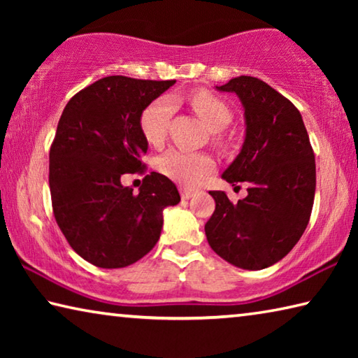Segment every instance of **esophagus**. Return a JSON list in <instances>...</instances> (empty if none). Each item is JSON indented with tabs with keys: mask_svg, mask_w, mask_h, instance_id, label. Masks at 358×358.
<instances>
[{
	"mask_svg": "<svg viewBox=\"0 0 358 358\" xmlns=\"http://www.w3.org/2000/svg\"><path fill=\"white\" fill-rule=\"evenodd\" d=\"M180 196L183 201H187L194 196V189H189V187H180Z\"/></svg>",
	"mask_w": 358,
	"mask_h": 358,
	"instance_id": "obj_1",
	"label": "esophagus"
}]
</instances>
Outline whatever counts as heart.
Listing matches in <instances>:
<instances>
[{
	"instance_id": "heart-1",
	"label": "heart",
	"mask_w": 358,
	"mask_h": 358,
	"mask_svg": "<svg viewBox=\"0 0 358 358\" xmlns=\"http://www.w3.org/2000/svg\"><path fill=\"white\" fill-rule=\"evenodd\" d=\"M192 110L199 115L211 131H221L226 126L232 112L222 99L203 90L194 92L189 96ZM173 104L169 98H157L151 101L141 113V131L145 141L153 147H159L166 141L169 120L172 117ZM216 141L220 136L216 134ZM157 169L167 178L173 180L185 187L196 186L203 177L215 169V159L207 153H194L185 150H169L157 161Z\"/></svg>"
}]
</instances>
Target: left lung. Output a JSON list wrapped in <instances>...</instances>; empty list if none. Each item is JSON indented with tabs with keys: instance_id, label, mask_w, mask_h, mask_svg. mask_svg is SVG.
Instances as JSON below:
<instances>
[{
	"instance_id": "1",
	"label": "left lung",
	"mask_w": 358,
	"mask_h": 358,
	"mask_svg": "<svg viewBox=\"0 0 358 358\" xmlns=\"http://www.w3.org/2000/svg\"><path fill=\"white\" fill-rule=\"evenodd\" d=\"M217 90L235 93L245 107L243 147L222 178L246 183L248 196L234 203L226 192L210 191L216 208L205 235L229 264L262 270L286 256L310 222L314 151L299 108L260 78L240 76Z\"/></svg>"
}]
</instances>
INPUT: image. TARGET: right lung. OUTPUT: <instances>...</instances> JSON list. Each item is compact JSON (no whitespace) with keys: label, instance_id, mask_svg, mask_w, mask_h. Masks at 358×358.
Segmentation results:
<instances>
[{"label":"right lung","instance_id":"right-lung-1","mask_svg":"<svg viewBox=\"0 0 358 358\" xmlns=\"http://www.w3.org/2000/svg\"><path fill=\"white\" fill-rule=\"evenodd\" d=\"M173 83L108 76L72 96L58 121L48 164L53 215L72 250L101 268L148 254L162 210L180 202L177 186L161 173L145 175L138 194L121 185L124 173L147 171L141 113Z\"/></svg>","mask_w":358,"mask_h":358}]
</instances>
